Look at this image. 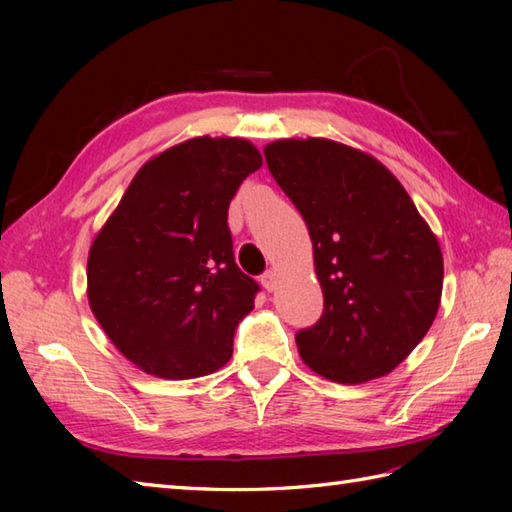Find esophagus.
Returning a JSON list of instances; mask_svg holds the SVG:
<instances>
[{
  "label": "esophagus",
  "instance_id": "esophagus-1",
  "mask_svg": "<svg viewBox=\"0 0 512 512\" xmlns=\"http://www.w3.org/2000/svg\"><path fill=\"white\" fill-rule=\"evenodd\" d=\"M262 286L268 292H273L277 288V273H275V270H266V273L262 275Z\"/></svg>",
  "mask_w": 512,
  "mask_h": 512
}]
</instances>
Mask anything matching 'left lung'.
<instances>
[{
    "label": "left lung",
    "instance_id": "8db88e82",
    "mask_svg": "<svg viewBox=\"0 0 512 512\" xmlns=\"http://www.w3.org/2000/svg\"><path fill=\"white\" fill-rule=\"evenodd\" d=\"M273 178L306 222L323 314L297 332L314 372L343 385L389 374L438 314L442 250L387 167L334 140H277Z\"/></svg>",
    "mask_w": 512,
    "mask_h": 512
}]
</instances>
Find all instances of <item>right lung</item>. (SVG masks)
Returning a JSON list of instances; mask_svg holds the SVG:
<instances>
[{"mask_svg":"<svg viewBox=\"0 0 512 512\" xmlns=\"http://www.w3.org/2000/svg\"><path fill=\"white\" fill-rule=\"evenodd\" d=\"M259 167L244 138H191L140 167L94 237L90 308L143 372L198 378L231 358L259 286L235 264L228 204Z\"/></svg>","mask_w":512,"mask_h":512,"instance_id":"add662e5","label":"right lung"}]
</instances>
